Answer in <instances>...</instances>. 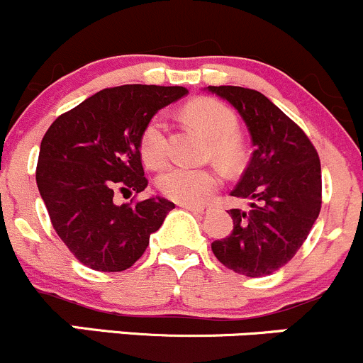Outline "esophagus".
I'll return each instance as SVG.
<instances>
[{"label":"esophagus","mask_w":363,"mask_h":363,"mask_svg":"<svg viewBox=\"0 0 363 363\" xmlns=\"http://www.w3.org/2000/svg\"><path fill=\"white\" fill-rule=\"evenodd\" d=\"M181 207L186 208V211L196 213V216H203V213H207L208 211H211V207H208V205H186V203H182Z\"/></svg>","instance_id":"esophagus-1"}]
</instances>
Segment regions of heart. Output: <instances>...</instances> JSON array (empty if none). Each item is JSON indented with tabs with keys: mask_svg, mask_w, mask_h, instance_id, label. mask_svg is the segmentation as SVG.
I'll return each instance as SVG.
<instances>
[{
	"mask_svg": "<svg viewBox=\"0 0 363 363\" xmlns=\"http://www.w3.org/2000/svg\"><path fill=\"white\" fill-rule=\"evenodd\" d=\"M186 120L211 139L213 158L233 163L238 158L240 144L236 137V116L230 108L213 99H196L184 108ZM140 158L150 169H162L169 158L167 151V123L156 114L144 127L139 140ZM220 179L213 170L172 167L156 181L160 193L177 203L196 205L207 200L219 188Z\"/></svg>",
	"mask_w": 363,
	"mask_h": 363,
	"instance_id": "b5f03b06",
	"label": "heart"
}]
</instances>
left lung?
I'll list each match as a JSON object with an SVG mask.
<instances>
[{
  "mask_svg": "<svg viewBox=\"0 0 363 363\" xmlns=\"http://www.w3.org/2000/svg\"><path fill=\"white\" fill-rule=\"evenodd\" d=\"M228 101L249 128L254 152L231 196L250 211L231 208L233 231L212 243L226 268L245 277L287 264L310 235L322 207V169L315 146L281 109L257 90L207 86Z\"/></svg>",
  "mask_w": 363,
  "mask_h": 363,
  "instance_id": "obj_1",
  "label": "left lung"
}]
</instances>
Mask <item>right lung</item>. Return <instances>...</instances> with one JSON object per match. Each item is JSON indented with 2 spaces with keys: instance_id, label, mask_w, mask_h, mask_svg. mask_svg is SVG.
<instances>
[{
  "instance_id": "right-lung-1",
  "label": "right lung",
  "mask_w": 363,
  "mask_h": 363,
  "mask_svg": "<svg viewBox=\"0 0 363 363\" xmlns=\"http://www.w3.org/2000/svg\"><path fill=\"white\" fill-rule=\"evenodd\" d=\"M184 86L104 89L60 114L40 146L36 184L53 230L82 264L128 269L175 205L162 196L116 205L114 193L146 189L139 140L147 121Z\"/></svg>"
}]
</instances>
